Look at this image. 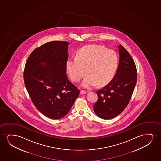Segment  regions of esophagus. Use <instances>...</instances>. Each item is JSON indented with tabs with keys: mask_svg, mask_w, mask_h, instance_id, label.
I'll return each mask as SVG.
<instances>
[{
	"mask_svg": "<svg viewBox=\"0 0 161 161\" xmlns=\"http://www.w3.org/2000/svg\"><path fill=\"white\" fill-rule=\"evenodd\" d=\"M86 91H85L81 90L80 91V94L81 95H84V94H86Z\"/></svg>",
	"mask_w": 161,
	"mask_h": 161,
	"instance_id": "1",
	"label": "esophagus"
}]
</instances>
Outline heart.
<instances>
[{
    "mask_svg": "<svg viewBox=\"0 0 161 161\" xmlns=\"http://www.w3.org/2000/svg\"><path fill=\"white\" fill-rule=\"evenodd\" d=\"M66 72L73 81H79L87 74L81 86L90 88L102 86L112 80L118 66V58L114 51L99 45H89L80 49L75 58L66 62ZM86 72H85V71Z\"/></svg>",
    "mask_w": 161,
    "mask_h": 161,
    "instance_id": "heart-1",
    "label": "heart"
}]
</instances>
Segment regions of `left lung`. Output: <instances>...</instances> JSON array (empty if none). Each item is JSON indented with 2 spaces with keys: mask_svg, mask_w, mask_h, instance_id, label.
Returning <instances> with one entry per match:
<instances>
[{
  "mask_svg": "<svg viewBox=\"0 0 161 161\" xmlns=\"http://www.w3.org/2000/svg\"><path fill=\"white\" fill-rule=\"evenodd\" d=\"M119 62L112 80L97 91L93 109L98 117L112 119L120 114L130 101L137 81L136 68L130 54L119 45Z\"/></svg>",
  "mask_w": 161,
  "mask_h": 161,
  "instance_id": "obj_1",
  "label": "left lung"
}]
</instances>
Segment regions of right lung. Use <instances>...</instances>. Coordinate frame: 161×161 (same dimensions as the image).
I'll return each instance as SVG.
<instances>
[{
  "label": "right lung",
  "instance_id": "obj_1",
  "mask_svg": "<svg viewBox=\"0 0 161 161\" xmlns=\"http://www.w3.org/2000/svg\"><path fill=\"white\" fill-rule=\"evenodd\" d=\"M65 41H52L31 53L25 65V85L36 108L52 119L62 118L70 110L80 90L68 80Z\"/></svg>",
  "mask_w": 161,
  "mask_h": 161
}]
</instances>
